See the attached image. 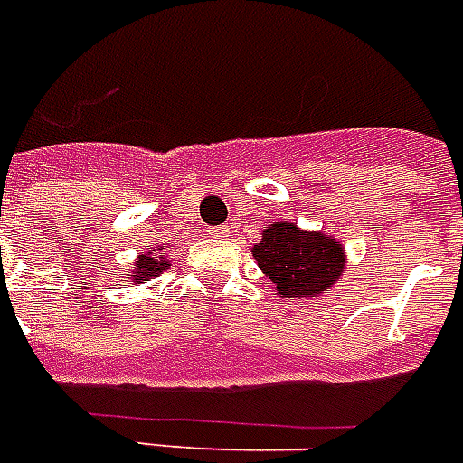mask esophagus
<instances>
[{
	"instance_id": "esophagus-1",
	"label": "esophagus",
	"mask_w": 463,
	"mask_h": 463,
	"mask_svg": "<svg viewBox=\"0 0 463 463\" xmlns=\"http://www.w3.org/2000/svg\"><path fill=\"white\" fill-rule=\"evenodd\" d=\"M227 232H229V227H224V224H222V227L213 229V234H215V236H224V234H227Z\"/></svg>"
}]
</instances>
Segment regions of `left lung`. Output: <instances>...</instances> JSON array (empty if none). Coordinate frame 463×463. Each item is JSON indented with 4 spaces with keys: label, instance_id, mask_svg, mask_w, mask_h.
I'll return each mask as SVG.
<instances>
[{
    "label": "left lung",
    "instance_id": "obj_1",
    "mask_svg": "<svg viewBox=\"0 0 463 463\" xmlns=\"http://www.w3.org/2000/svg\"><path fill=\"white\" fill-rule=\"evenodd\" d=\"M250 252L276 286V295L292 299L318 298L337 283L346 262L335 236L304 232L292 222L267 224Z\"/></svg>",
    "mask_w": 463,
    "mask_h": 463
}]
</instances>
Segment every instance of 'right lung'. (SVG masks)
I'll use <instances>...</instances> for the list:
<instances>
[{
    "instance_id": "add662e5",
    "label": "right lung",
    "mask_w": 463,
    "mask_h": 463,
    "mask_svg": "<svg viewBox=\"0 0 463 463\" xmlns=\"http://www.w3.org/2000/svg\"><path fill=\"white\" fill-rule=\"evenodd\" d=\"M165 267H171V264H168V260H165L164 246H161L154 252H147V255H137L136 267H133V271H128L126 276H128L133 283H140V280H147L152 279V276L161 274Z\"/></svg>"
}]
</instances>
